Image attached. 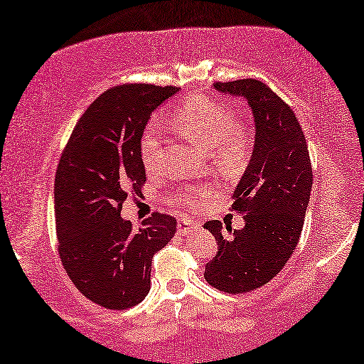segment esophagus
Returning a JSON list of instances; mask_svg holds the SVG:
<instances>
[{
  "instance_id": "1",
  "label": "esophagus",
  "mask_w": 364,
  "mask_h": 364,
  "mask_svg": "<svg viewBox=\"0 0 364 364\" xmlns=\"http://www.w3.org/2000/svg\"><path fill=\"white\" fill-rule=\"evenodd\" d=\"M198 225L200 224L192 221V219H181V221H178V225H177V232H178V234H182V235H187L188 232L198 229Z\"/></svg>"
}]
</instances>
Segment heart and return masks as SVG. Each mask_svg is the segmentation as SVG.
<instances>
[{
    "label": "heart",
    "mask_w": 364,
    "mask_h": 364,
    "mask_svg": "<svg viewBox=\"0 0 364 364\" xmlns=\"http://www.w3.org/2000/svg\"><path fill=\"white\" fill-rule=\"evenodd\" d=\"M171 124L183 139L198 146L213 148V158L224 168H237L247 156L250 145L247 127L234 117L228 106L203 98L187 101L172 114ZM140 158L148 172L158 169L161 145L153 126L143 130ZM213 193L211 186L188 187L178 192L177 201L182 206L200 208L211 200Z\"/></svg>",
    "instance_id": "obj_1"
}]
</instances>
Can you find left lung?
<instances>
[{"label":"left lung","instance_id":"8db88e82","mask_svg":"<svg viewBox=\"0 0 364 364\" xmlns=\"http://www.w3.org/2000/svg\"><path fill=\"white\" fill-rule=\"evenodd\" d=\"M223 93L243 97L255 117V150L234 192L230 210L243 214L245 228L221 221L205 229L216 237L218 253L205 266V279L225 294H247L276 277L299 243L313 186L308 143L295 112L261 80L214 82Z\"/></svg>","mask_w":364,"mask_h":364}]
</instances>
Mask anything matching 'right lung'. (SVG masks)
<instances>
[{"instance_id": "right-lung-1", "label": "right lung", "mask_w": 364, "mask_h": 364, "mask_svg": "<svg viewBox=\"0 0 364 364\" xmlns=\"http://www.w3.org/2000/svg\"><path fill=\"white\" fill-rule=\"evenodd\" d=\"M174 85L124 83L83 112L59 158L55 214L59 258L75 289L97 305L127 309L150 291L153 256L176 234V219L153 213L139 230L121 218L146 182L140 139Z\"/></svg>"}]
</instances>
